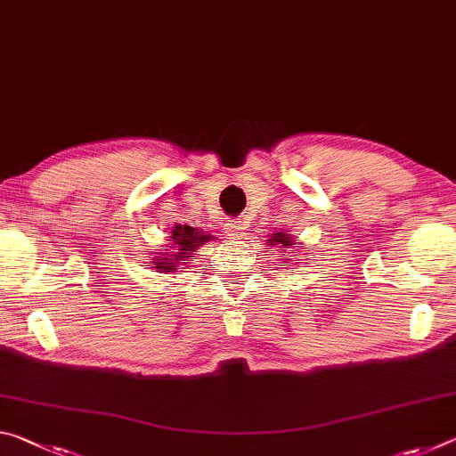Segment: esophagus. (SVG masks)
Here are the masks:
<instances>
[{"label": "esophagus", "mask_w": 456, "mask_h": 456, "mask_svg": "<svg viewBox=\"0 0 456 456\" xmlns=\"http://www.w3.org/2000/svg\"><path fill=\"white\" fill-rule=\"evenodd\" d=\"M225 231H227L229 239H241L247 231V221L243 217L229 221V223H225Z\"/></svg>", "instance_id": "obj_1"}]
</instances>
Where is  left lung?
<instances>
[{
    "mask_svg": "<svg viewBox=\"0 0 456 456\" xmlns=\"http://www.w3.org/2000/svg\"><path fill=\"white\" fill-rule=\"evenodd\" d=\"M267 241H269V245L280 247L281 253H285V249H288V247L296 245V243H293V237L289 233H285V231H277V233H273L272 239H267Z\"/></svg>",
    "mask_w": 456,
    "mask_h": 456,
    "instance_id": "left-lung-1",
    "label": "left lung"
}]
</instances>
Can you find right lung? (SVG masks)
<instances>
[{"instance_id": "1", "label": "right lung", "mask_w": 456, "mask_h": 456, "mask_svg": "<svg viewBox=\"0 0 456 456\" xmlns=\"http://www.w3.org/2000/svg\"><path fill=\"white\" fill-rule=\"evenodd\" d=\"M213 239H215L213 235L203 233L200 229L176 223V225L171 229V237L167 239V241H173L171 245L175 251L159 253V256L154 257V267H157L159 272L175 273L176 269H179V265L187 264V259L192 257V251H197V247L205 245L207 241H213ZM160 255L164 257L160 258Z\"/></svg>"}]
</instances>
